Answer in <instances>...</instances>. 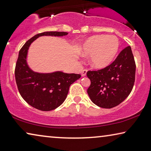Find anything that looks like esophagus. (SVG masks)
I'll return each instance as SVG.
<instances>
[{
    "label": "esophagus",
    "mask_w": 151,
    "mask_h": 151,
    "mask_svg": "<svg viewBox=\"0 0 151 151\" xmlns=\"http://www.w3.org/2000/svg\"><path fill=\"white\" fill-rule=\"evenodd\" d=\"M87 72V70L86 69L83 70L82 72H81V75H82V76H86Z\"/></svg>",
    "instance_id": "34e87169"
}]
</instances>
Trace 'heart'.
<instances>
[{
    "label": "heart",
    "mask_w": 151,
    "mask_h": 151,
    "mask_svg": "<svg viewBox=\"0 0 151 151\" xmlns=\"http://www.w3.org/2000/svg\"><path fill=\"white\" fill-rule=\"evenodd\" d=\"M119 48V40L115 36L94 35L82 44L81 54L90 56V65L97 69L104 68L113 61Z\"/></svg>",
    "instance_id": "heart-1"
}]
</instances>
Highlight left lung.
I'll use <instances>...</instances> for the list:
<instances>
[{
  "mask_svg": "<svg viewBox=\"0 0 151 151\" xmlns=\"http://www.w3.org/2000/svg\"><path fill=\"white\" fill-rule=\"evenodd\" d=\"M136 63L130 46L121 51L109 66L98 70H89L91 85L87 93L96 105L111 109L121 104L133 89Z\"/></svg>",
  "mask_w": 151,
  "mask_h": 151,
  "instance_id": "obj_1",
  "label": "left lung"
}]
</instances>
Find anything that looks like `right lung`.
<instances>
[{
  "mask_svg": "<svg viewBox=\"0 0 151 151\" xmlns=\"http://www.w3.org/2000/svg\"><path fill=\"white\" fill-rule=\"evenodd\" d=\"M65 32H45L29 39L19 52L15 69V76L20 95L28 104L38 110L49 111L60 106L68 95L71 84L81 78L78 74H68L61 71L39 73L32 70L27 64L29 47L42 36L62 37Z\"/></svg>",
  "mask_w": 151,
  "mask_h": 151,
  "instance_id": "add662e5",
  "label": "right lung"
}]
</instances>
